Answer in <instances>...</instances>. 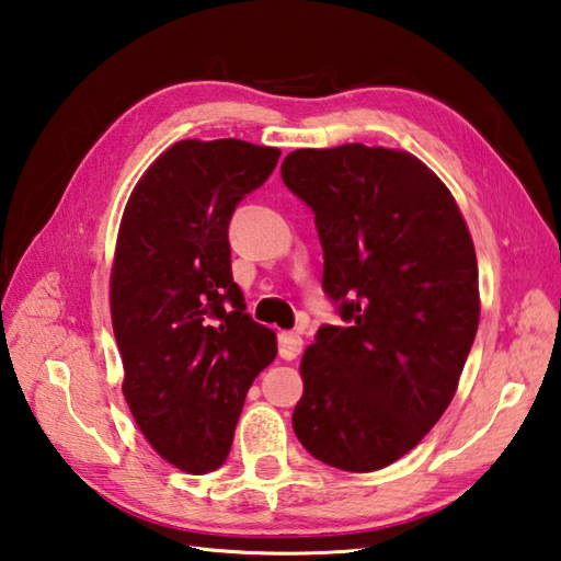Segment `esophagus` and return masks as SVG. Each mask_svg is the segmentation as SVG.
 Listing matches in <instances>:
<instances>
[{"label": "esophagus", "instance_id": "obj_1", "mask_svg": "<svg viewBox=\"0 0 561 561\" xmlns=\"http://www.w3.org/2000/svg\"><path fill=\"white\" fill-rule=\"evenodd\" d=\"M302 351V339L295 331H280L278 333V353L283 359H295Z\"/></svg>", "mask_w": 561, "mask_h": 561}]
</instances>
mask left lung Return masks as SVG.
I'll return each mask as SVG.
<instances>
[{
  "instance_id": "8db88e82",
  "label": "left lung",
  "mask_w": 561,
  "mask_h": 561,
  "mask_svg": "<svg viewBox=\"0 0 561 561\" xmlns=\"http://www.w3.org/2000/svg\"><path fill=\"white\" fill-rule=\"evenodd\" d=\"M280 178L312 208L321 288L343 319L305 351L293 430L321 463L386 468L456 393L480 319L476 247L451 192L410 153L300 148Z\"/></svg>"
}]
</instances>
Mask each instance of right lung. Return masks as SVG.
<instances>
[{
	"instance_id": "add662e5",
	"label": "right lung",
	"mask_w": 561,
	"mask_h": 561,
	"mask_svg": "<svg viewBox=\"0 0 561 561\" xmlns=\"http://www.w3.org/2000/svg\"><path fill=\"white\" fill-rule=\"evenodd\" d=\"M278 158L240 139L180 141L124 208L110 280L122 391L148 444L186 472L226 463L249 386L276 357L232 280L228 228Z\"/></svg>"
}]
</instances>
